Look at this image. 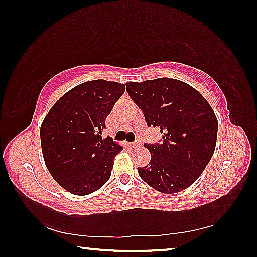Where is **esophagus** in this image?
Listing matches in <instances>:
<instances>
[{"label": "esophagus", "mask_w": 257, "mask_h": 257, "mask_svg": "<svg viewBox=\"0 0 257 257\" xmlns=\"http://www.w3.org/2000/svg\"><path fill=\"white\" fill-rule=\"evenodd\" d=\"M141 144H139L138 142H135V143H130V146L132 147H137V146H139Z\"/></svg>", "instance_id": "obj_1"}]
</instances>
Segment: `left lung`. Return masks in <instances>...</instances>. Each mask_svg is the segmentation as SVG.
Returning <instances> with one entry per match:
<instances>
[{
  "mask_svg": "<svg viewBox=\"0 0 257 257\" xmlns=\"http://www.w3.org/2000/svg\"><path fill=\"white\" fill-rule=\"evenodd\" d=\"M125 86L147 125L163 135L161 144H145L151 161L149 167L138 168L139 177L161 193L188 188L214 154L219 123L213 108L196 89L172 78Z\"/></svg>",
  "mask_w": 257,
  "mask_h": 257,
  "instance_id": "8db88e82",
  "label": "left lung"
}]
</instances>
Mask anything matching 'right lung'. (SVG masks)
<instances>
[{
	"instance_id": "right-lung-1",
	"label": "right lung",
	"mask_w": 257,
	"mask_h": 257,
	"mask_svg": "<svg viewBox=\"0 0 257 257\" xmlns=\"http://www.w3.org/2000/svg\"><path fill=\"white\" fill-rule=\"evenodd\" d=\"M125 86L103 79L86 81L56 101L41 125L47 170L69 193L92 194L110 179L114 158L123 147L103 138L106 116Z\"/></svg>"
}]
</instances>
